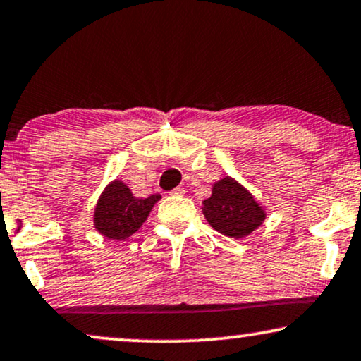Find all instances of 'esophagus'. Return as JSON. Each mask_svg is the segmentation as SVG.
Here are the masks:
<instances>
[{"label":"esophagus","mask_w":361,"mask_h":361,"mask_svg":"<svg viewBox=\"0 0 361 361\" xmlns=\"http://www.w3.org/2000/svg\"><path fill=\"white\" fill-rule=\"evenodd\" d=\"M185 193H186V190L183 188V186H176V188L171 191L173 196H183Z\"/></svg>","instance_id":"34e87169"}]
</instances>
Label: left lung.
I'll return each mask as SVG.
<instances>
[{
	"mask_svg": "<svg viewBox=\"0 0 361 361\" xmlns=\"http://www.w3.org/2000/svg\"><path fill=\"white\" fill-rule=\"evenodd\" d=\"M208 223L224 236L246 238L266 219V211L236 180L226 176L213 185V195L203 201Z\"/></svg>",
	"mask_w": 361,
	"mask_h": 361,
	"instance_id": "1",
	"label": "left lung"
}]
</instances>
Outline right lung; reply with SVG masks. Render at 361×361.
Masks as SVG:
<instances>
[{
    "instance_id": "obj_1",
    "label": "right lung",
    "mask_w": 361,
    "mask_h": 361,
    "mask_svg": "<svg viewBox=\"0 0 361 361\" xmlns=\"http://www.w3.org/2000/svg\"><path fill=\"white\" fill-rule=\"evenodd\" d=\"M160 198V195L135 198L127 185L115 180L104 190L95 206V229L105 238L123 241L140 229Z\"/></svg>"
}]
</instances>
